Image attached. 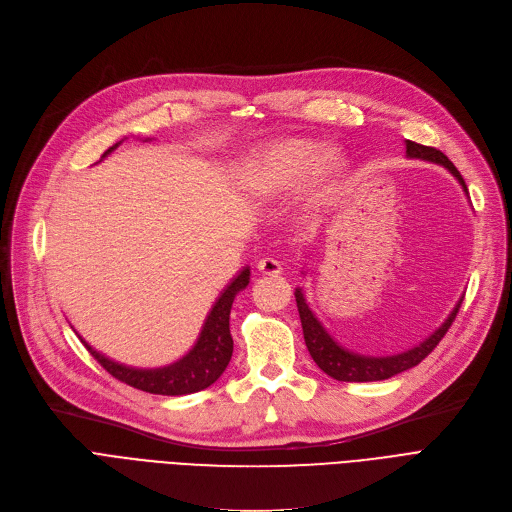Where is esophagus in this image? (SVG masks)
Returning <instances> with one entry per match:
<instances>
[{"label":"esophagus","instance_id":"34e87169","mask_svg":"<svg viewBox=\"0 0 512 512\" xmlns=\"http://www.w3.org/2000/svg\"><path fill=\"white\" fill-rule=\"evenodd\" d=\"M257 270L263 276H278V274H282V263L274 257H263L257 263Z\"/></svg>","mask_w":512,"mask_h":512}]
</instances>
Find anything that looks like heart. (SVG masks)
I'll list each match as a JSON object with an SVG mask.
<instances>
[{
    "label": "heart",
    "instance_id": "obj_1",
    "mask_svg": "<svg viewBox=\"0 0 512 512\" xmlns=\"http://www.w3.org/2000/svg\"><path fill=\"white\" fill-rule=\"evenodd\" d=\"M340 172V155L321 149L313 139L290 137L263 147L249 164V186L261 195L284 193L305 176L311 193L319 195Z\"/></svg>",
    "mask_w": 512,
    "mask_h": 512
}]
</instances>
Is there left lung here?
Returning <instances> with one entry per match:
<instances>
[{"label": "left lung", "instance_id": "obj_1", "mask_svg": "<svg viewBox=\"0 0 512 512\" xmlns=\"http://www.w3.org/2000/svg\"><path fill=\"white\" fill-rule=\"evenodd\" d=\"M407 155L417 157V159H425V161H434V164L444 166L456 180L461 182V186L465 188V193H467V184H465L461 172L454 168L452 161L442 151H438L434 147H425V145L407 141ZM294 299H297L303 336H305V344L309 348V355L313 357V361L317 363V367L321 371L328 373L330 378H334L338 382H380V380L392 378V375H396V373H402V371H407V369L419 365L440 344V340L446 336L448 328L452 326V321H454L456 313H459L461 303H463L461 301L459 305H456L444 324L432 336L425 338L419 346H413L411 351H405L400 355H390V357H365V355H357V353L346 351V348H342L326 332V328L321 326V321L309 309L301 288H297V292H294Z\"/></svg>", "mask_w": 512, "mask_h": 512}]
</instances>
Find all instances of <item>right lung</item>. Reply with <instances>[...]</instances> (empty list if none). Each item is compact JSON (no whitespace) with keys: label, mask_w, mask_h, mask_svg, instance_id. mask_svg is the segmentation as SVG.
<instances>
[{"label":"right lung","mask_w":512,"mask_h":512,"mask_svg":"<svg viewBox=\"0 0 512 512\" xmlns=\"http://www.w3.org/2000/svg\"><path fill=\"white\" fill-rule=\"evenodd\" d=\"M118 145L120 143L107 149L103 157L107 153H112ZM249 276H251V270L245 267V270H242L228 284V288L220 294V299L211 307L205 319V326L201 330V336L193 346V351L168 367H159V369L126 367L99 355L95 348H91L83 338L80 340H83L87 351L97 359V363L107 373L114 375L116 380L132 388L149 392V394H164V396H182V394H193V392L205 390L220 378L230 363L232 348H234V342L230 336V309L236 294L242 288H247Z\"/></svg>","instance_id":"add662e5"}]
</instances>
